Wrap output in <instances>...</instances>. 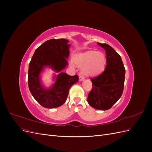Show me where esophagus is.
Segmentation results:
<instances>
[{"label": "esophagus", "mask_w": 152, "mask_h": 152, "mask_svg": "<svg viewBox=\"0 0 152 152\" xmlns=\"http://www.w3.org/2000/svg\"><path fill=\"white\" fill-rule=\"evenodd\" d=\"M79 81H83L84 79H85V77L84 76H83L82 75H79Z\"/></svg>", "instance_id": "34e87169"}]
</instances>
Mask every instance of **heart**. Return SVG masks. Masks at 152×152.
Instances as JSON below:
<instances>
[{
	"instance_id": "heart-1",
	"label": "heart",
	"mask_w": 152,
	"mask_h": 152,
	"mask_svg": "<svg viewBox=\"0 0 152 152\" xmlns=\"http://www.w3.org/2000/svg\"><path fill=\"white\" fill-rule=\"evenodd\" d=\"M75 61L79 66H83L82 72L85 75L93 76L104 70L107 58L102 52L90 50L80 54L75 59Z\"/></svg>"
}]
</instances>
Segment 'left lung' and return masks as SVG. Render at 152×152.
<instances>
[{
  "mask_svg": "<svg viewBox=\"0 0 152 152\" xmlns=\"http://www.w3.org/2000/svg\"><path fill=\"white\" fill-rule=\"evenodd\" d=\"M98 44L105 50L107 65L102 74L91 79L93 88L88 94L87 102L96 110H107L121 97L126 70L121 56L113 48L107 44Z\"/></svg>",
  "mask_w": 152,
  "mask_h": 152,
  "instance_id": "8db88e82",
  "label": "left lung"
}]
</instances>
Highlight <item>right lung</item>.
<instances>
[{
    "instance_id": "add662e5",
    "label": "right lung",
    "mask_w": 152,
    "mask_h": 152,
    "mask_svg": "<svg viewBox=\"0 0 152 152\" xmlns=\"http://www.w3.org/2000/svg\"><path fill=\"white\" fill-rule=\"evenodd\" d=\"M66 39L47 40L35 50L29 64L28 87L35 99L43 107L54 108L65 103L69 89L79 80V77L68 75L62 71L68 65L67 59L71 44ZM46 67L58 73L55 75L54 84L45 87L41 80V74Z\"/></svg>"
}]
</instances>
